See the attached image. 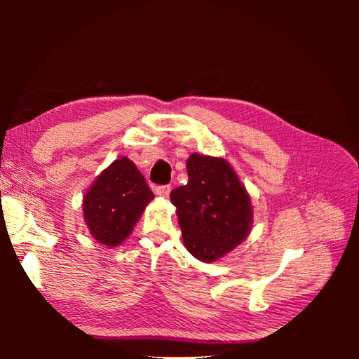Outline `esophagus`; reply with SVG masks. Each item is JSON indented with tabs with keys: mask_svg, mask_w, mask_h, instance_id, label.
<instances>
[{
	"mask_svg": "<svg viewBox=\"0 0 359 359\" xmlns=\"http://www.w3.org/2000/svg\"><path fill=\"white\" fill-rule=\"evenodd\" d=\"M155 193L158 194V196L168 198L169 193H171V187H169V185H158V187H155Z\"/></svg>",
	"mask_w": 359,
	"mask_h": 359,
	"instance_id": "esophagus-1",
	"label": "esophagus"
}]
</instances>
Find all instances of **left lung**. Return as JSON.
I'll return each mask as SVG.
<instances>
[{
	"instance_id": "obj_1",
	"label": "left lung",
	"mask_w": 359,
	"mask_h": 359,
	"mask_svg": "<svg viewBox=\"0 0 359 359\" xmlns=\"http://www.w3.org/2000/svg\"><path fill=\"white\" fill-rule=\"evenodd\" d=\"M188 184L171 191L187 250L204 263L224 257L252 229L253 209L245 187L223 158L193 154Z\"/></svg>"
}]
</instances>
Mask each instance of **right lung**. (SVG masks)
Listing matches in <instances>:
<instances>
[{"mask_svg":"<svg viewBox=\"0 0 359 359\" xmlns=\"http://www.w3.org/2000/svg\"><path fill=\"white\" fill-rule=\"evenodd\" d=\"M154 193L128 158L106 168L83 196V218L93 238L117 247L131 234Z\"/></svg>","mask_w":359,"mask_h":359,"instance_id":"obj_1","label":"right lung"}]
</instances>
